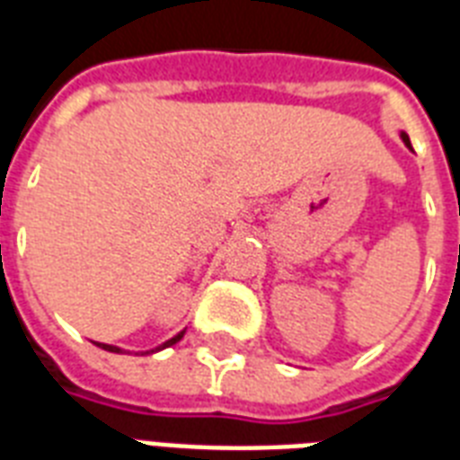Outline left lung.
<instances>
[{
	"mask_svg": "<svg viewBox=\"0 0 460 460\" xmlns=\"http://www.w3.org/2000/svg\"><path fill=\"white\" fill-rule=\"evenodd\" d=\"M401 137H403L405 146H408V148H411V138H408V134H401Z\"/></svg>",
	"mask_w": 460,
	"mask_h": 460,
	"instance_id": "obj_1",
	"label": "left lung"
}]
</instances>
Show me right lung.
I'll list each match as a JSON object with an SVG mask.
<instances>
[{"label":"right lung","instance_id":"obj_1","mask_svg":"<svg viewBox=\"0 0 460 460\" xmlns=\"http://www.w3.org/2000/svg\"><path fill=\"white\" fill-rule=\"evenodd\" d=\"M181 336H184V331H180V333H177V336L170 338V341H165V343L160 345V348H155V350H163V348H170V345H174V343H177V341H181ZM95 345H98V348H102V350H110V352H122V350H119V348H117V345H108V343H95ZM155 350H148V352H155Z\"/></svg>","mask_w":460,"mask_h":460}]
</instances>
